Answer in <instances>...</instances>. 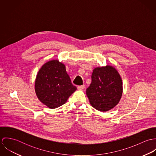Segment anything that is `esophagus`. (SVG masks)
I'll list each match as a JSON object with an SVG mask.
<instances>
[{
    "mask_svg": "<svg viewBox=\"0 0 156 156\" xmlns=\"http://www.w3.org/2000/svg\"><path fill=\"white\" fill-rule=\"evenodd\" d=\"M85 86L84 85H83L78 86V87H77V88H78V89H80V90H81V89H84V88H85Z\"/></svg>",
    "mask_w": 156,
    "mask_h": 156,
    "instance_id": "esophagus-1",
    "label": "esophagus"
}]
</instances>
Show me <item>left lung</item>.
<instances>
[{
  "label": "left lung",
  "instance_id": "left-lung-1",
  "mask_svg": "<svg viewBox=\"0 0 156 156\" xmlns=\"http://www.w3.org/2000/svg\"><path fill=\"white\" fill-rule=\"evenodd\" d=\"M87 89L90 105L95 109L106 112L119 103L122 94V82L117 70L111 66L97 67Z\"/></svg>",
  "mask_w": 156,
  "mask_h": 156
}]
</instances>
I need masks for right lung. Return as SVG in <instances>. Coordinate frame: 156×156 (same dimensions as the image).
<instances>
[{
  "instance_id": "obj_1",
  "label": "right lung",
  "mask_w": 156,
  "mask_h": 156,
  "mask_svg": "<svg viewBox=\"0 0 156 156\" xmlns=\"http://www.w3.org/2000/svg\"><path fill=\"white\" fill-rule=\"evenodd\" d=\"M76 89L71 83L66 66L58 60L46 62L37 75L35 90L37 97L50 109L65 104Z\"/></svg>"
}]
</instances>
